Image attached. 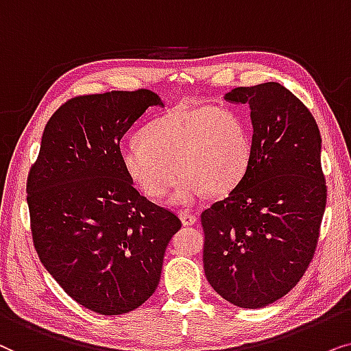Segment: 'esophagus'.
<instances>
[{
  "label": "esophagus",
  "instance_id": "1",
  "mask_svg": "<svg viewBox=\"0 0 351 351\" xmlns=\"http://www.w3.org/2000/svg\"><path fill=\"white\" fill-rule=\"evenodd\" d=\"M178 217L181 219V223L184 224V226H193V224L197 223V217L193 213L189 212H184V210H181V212H178Z\"/></svg>",
  "mask_w": 351,
  "mask_h": 351
}]
</instances>
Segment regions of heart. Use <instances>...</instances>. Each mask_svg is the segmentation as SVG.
I'll list each match as a JSON object with an SVG mask.
<instances>
[{"label":"heart","mask_w":351,"mask_h":351,"mask_svg":"<svg viewBox=\"0 0 351 351\" xmlns=\"http://www.w3.org/2000/svg\"><path fill=\"white\" fill-rule=\"evenodd\" d=\"M252 139L244 120L228 107H175L143 127L138 141L121 147L120 165L147 199L194 205L205 193L226 194L250 165Z\"/></svg>","instance_id":"heart-1"}]
</instances>
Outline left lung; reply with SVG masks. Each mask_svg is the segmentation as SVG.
<instances>
[{
	"mask_svg": "<svg viewBox=\"0 0 351 351\" xmlns=\"http://www.w3.org/2000/svg\"><path fill=\"white\" fill-rule=\"evenodd\" d=\"M249 104L254 134L244 178L200 215L204 271L224 300L263 308L300 281L326 208L321 134L305 104L276 82L224 96Z\"/></svg>",
	"mask_w": 351,
	"mask_h": 351,
	"instance_id": "8db88e82",
	"label": "left lung"
}]
</instances>
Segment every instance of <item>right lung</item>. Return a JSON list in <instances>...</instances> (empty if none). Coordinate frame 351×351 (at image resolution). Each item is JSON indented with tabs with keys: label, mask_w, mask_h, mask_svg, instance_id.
Wrapping results in <instances>:
<instances>
[{
	"label": "right lung",
	"mask_w": 351,
	"mask_h": 351,
	"mask_svg": "<svg viewBox=\"0 0 351 351\" xmlns=\"http://www.w3.org/2000/svg\"><path fill=\"white\" fill-rule=\"evenodd\" d=\"M152 106L149 90L73 97L46 123L27 180L40 261L69 297L99 315L136 310L156 292L180 218L138 193L120 139Z\"/></svg>",
	"instance_id": "obj_1"
}]
</instances>
